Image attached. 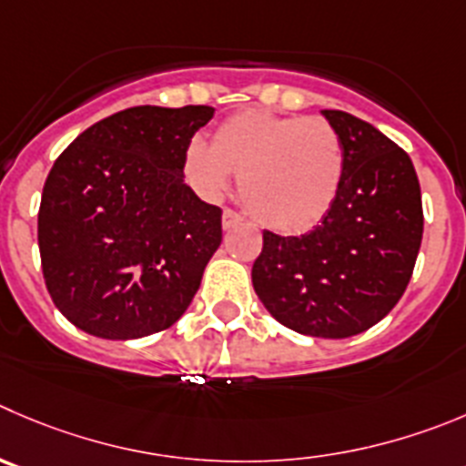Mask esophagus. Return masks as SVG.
<instances>
[{
  "label": "esophagus",
  "instance_id": "esophagus-1",
  "mask_svg": "<svg viewBox=\"0 0 466 466\" xmlns=\"http://www.w3.org/2000/svg\"><path fill=\"white\" fill-rule=\"evenodd\" d=\"M240 221H242V217L238 215L236 210H230V208H226V210L221 212V226H224V230L236 228V226L240 224Z\"/></svg>",
  "mask_w": 466,
  "mask_h": 466
}]
</instances>
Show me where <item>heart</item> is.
<instances>
[{
	"instance_id": "1",
	"label": "heart",
	"mask_w": 466,
	"mask_h": 466,
	"mask_svg": "<svg viewBox=\"0 0 466 466\" xmlns=\"http://www.w3.org/2000/svg\"><path fill=\"white\" fill-rule=\"evenodd\" d=\"M185 176L203 197H219L240 174V198L268 228L304 233L331 210L343 178L339 132L322 118L242 109L224 118L212 146L192 139Z\"/></svg>"
}]
</instances>
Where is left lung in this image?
Segmentation results:
<instances>
[{
  "instance_id": "left-lung-1",
  "label": "left lung",
  "mask_w": 466,
  "mask_h": 466,
  "mask_svg": "<svg viewBox=\"0 0 466 466\" xmlns=\"http://www.w3.org/2000/svg\"><path fill=\"white\" fill-rule=\"evenodd\" d=\"M343 146L331 210L304 236L263 230L251 268L263 307L297 334L348 339L398 304L423 238L420 187L410 155L378 127L322 109Z\"/></svg>"
}]
</instances>
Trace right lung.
<instances>
[{"instance_id": "1", "label": "right lung", "mask_w": 466, "mask_h": 466, "mask_svg": "<svg viewBox=\"0 0 466 466\" xmlns=\"http://www.w3.org/2000/svg\"><path fill=\"white\" fill-rule=\"evenodd\" d=\"M215 109H123L56 157L38 210L52 302L77 329L130 340L174 325L221 245V210L185 183L183 157Z\"/></svg>"}]
</instances>
